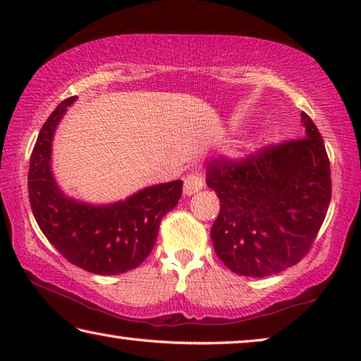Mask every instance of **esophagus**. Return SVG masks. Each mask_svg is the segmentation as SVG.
<instances>
[{"mask_svg": "<svg viewBox=\"0 0 361 361\" xmlns=\"http://www.w3.org/2000/svg\"><path fill=\"white\" fill-rule=\"evenodd\" d=\"M202 186H204L202 176H200V173H197V172H192V173L186 175L185 186H183V192H185L186 195H192L197 191H200Z\"/></svg>", "mask_w": 361, "mask_h": 361, "instance_id": "1", "label": "esophagus"}]
</instances>
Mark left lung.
Instances as JSON below:
<instances>
[{"label":"left lung","instance_id":"1","mask_svg":"<svg viewBox=\"0 0 361 361\" xmlns=\"http://www.w3.org/2000/svg\"><path fill=\"white\" fill-rule=\"evenodd\" d=\"M301 118L304 138L207 166V186L219 197L213 247L239 276L267 277L298 264L326 216L329 159L312 119L305 113Z\"/></svg>","mask_w":361,"mask_h":361}]
</instances>
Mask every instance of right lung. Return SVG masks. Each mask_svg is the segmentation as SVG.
<instances>
[{
    "mask_svg": "<svg viewBox=\"0 0 361 361\" xmlns=\"http://www.w3.org/2000/svg\"><path fill=\"white\" fill-rule=\"evenodd\" d=\"M76 97L49 116L30 159V205L42 234L71 264L100 276H118L138 267L154 247L159 224L178 204L183 181L145 188L126 200L90 205L66 197L51 170L54 133Z\"/></svg>",
    "mask_w": 361,
    "mask_h": 361,
    "instance_id": "add662e5",
    "label": "right lung"
}]
</instances>
